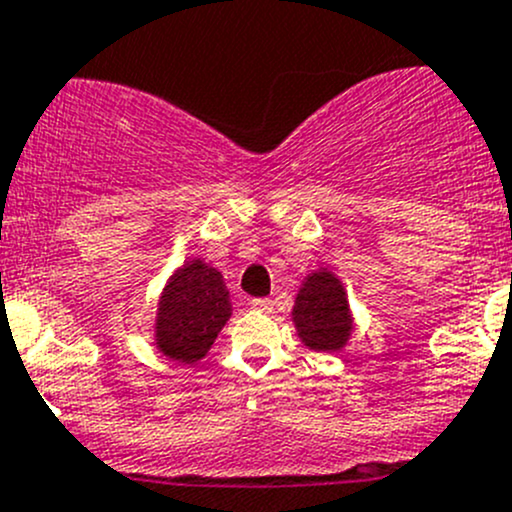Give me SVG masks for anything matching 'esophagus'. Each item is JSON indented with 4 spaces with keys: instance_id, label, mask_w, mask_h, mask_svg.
<instances>
[{
    "instance_id": "34e87169",
    "label": "esophagus",
    "mask_w": 512,
    "mask_h": 512,
    "mask_svg": "<svg viewBox=\"0 0 512 512\" xmlns=\"http://www.w3.org/2000/svg\"><path fill=\"white\" fill-rule=\"evenodd\" d=\"M250 307H252V309H257V312L270 314L272 309H275V304H272V299H267V297H257V299H252Z\"/></svg>"
}]
</instances>
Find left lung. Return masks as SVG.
Instances as JSON below:
<instances>
[{"label":"left lung","mask_w":512,"mask_h":512,"mask_svg":"<svg viewBox=\"0 0 512 512\" xmlns=\"http://www.w3.org/2000/svg\"><path fill=\"white\" fill-rule=\"evenodd\" d=\"M297 337L312 352H342L354 332V314L349 309L347 289L327 267L309 272L299 285L292 307Z\"/></svg>","instance_id":"left-lung-1"}]
</instances>
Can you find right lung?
<instances>
[{
    "mask_svg": "<svg viewBox=\"0 0 512 512\" xmlns=\"http://www.w3.org/2000/svg\"><path fill=\"white\" fill-rule=\"evenodd\" d=\"M232 314L223 275L200 257L180 265L165 282L156 312V349L180 364L210 352Z\"/></svg>",
    "mask_w": 512,
    "mask_h": 512,
    "instance_id": "1",
    "label": "right lung"
}]
</instances>
